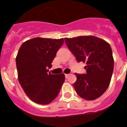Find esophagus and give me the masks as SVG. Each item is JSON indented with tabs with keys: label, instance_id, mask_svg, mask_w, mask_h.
Here are the masks:
<instances>
[{
	"label": "esophagus",
	"instance_id": "1",
	"mask_svg": "<svg viewBox=\"0 0 127 127\" xmlns=\"http://www.w3.org/2000/svg\"><path fill=\"white\" fill-rule=\"evenodd\" d=\"M68 76H69V74H65V77H66V78H67Z\"/></svg>",
	"mask_w": 127,
	"mask_h": 127
}]
</instances>
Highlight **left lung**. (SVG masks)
Masks as SVG:
<instances>
[{
  "label": "left lung",
  "instance_id": "left-lung-1",
  "mask_svg": "<svg viewBox=\"0 0 127 127\" xmlns=\"http://www.w3.org/2000/svg\"><path fill=\"white\" fill-rule=\"evenodd\" d=\"M64 40L76 61L86 63V73H75V91L85 100L96 99L108 89L113 72L114 59L110 45L92 35Z\"/></svg>",
  "mask_w": 127,
  "mask_h": 127
}]
</instances>
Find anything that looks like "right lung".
<instances>
[{
    "label": "right lung",
    "mask_w": 127,
    "mask_h": 127,
    "mask_svg": "<svg viewBox=\"0 0 127 127\" xmlns=\"http://www.w3.org/2000/svg\"><path fill=\"white\" fill-rule=\"evenodd\" d=\"M64 39L35 37L21 45L16 61L18 80L27 96L40 104L51 103L59 94L65 80L63 73L54 75L47 68Z\"/></svg>",
    "instance_id": "1"
}]
</instances>
